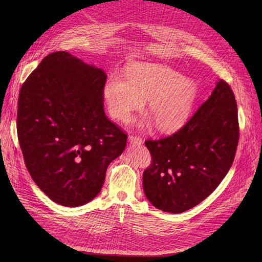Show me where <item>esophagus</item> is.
I'll return each instance as SVG.
<instances>
[{"mask_svg": "<svg viewBox=\"0 0 262 262\" xmlns=\"http://www.w3.org/2000/svg\"><path fill=\"white\" fill-rule=\"evenodd\" d=\"M128 140L133 143H138V144H141L142 143V139L140 138L139 136H136V135H129L128 137Z\"/></svg>", "mask_w": 262, "mask_h": 262, "instance_id": "esophagus-1", "label": "esophagus"}]
</instances>
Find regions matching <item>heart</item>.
Here are the masks:
<instances>
[{"instance_id": "b5f03b06", "label": "heart", "mask_w": 262, "mask_h": 262, "mask_svg": "<svg viewBox=\"0 0 262 262\" xmlns=\"http://www.w3.org/2000/svg\"><path fill=\"white\" fill-rule=\"evenodd\" d=\"M103 95L110 116L121 122L130 121L134 112L148 100V112L157 128L173 132L188 120L198 88L193 80L166 64L140 63L129 69L126 79L118 74L110 76Z\"/></svg>"}]
</instances>
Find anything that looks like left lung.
<instances>
[{
	"instance_id": "8db88e82",
	"label": "left lung",
	"mask_w": 262,
	"mask_h": 262,
	"mask_svg": "<svg viewBox=\"0 0 262 262\" xmlns=\"http://www.w3.org/2000/svg\"><path fill=\"white\" fill-rule=\"evenodd\" d=\"M239 141L235 94L220 79L208 100L185 125L158 140H146L152 162L143 189L157 209L181 213L209 196L229 171Z\"/></svg>"
}]
</instances>
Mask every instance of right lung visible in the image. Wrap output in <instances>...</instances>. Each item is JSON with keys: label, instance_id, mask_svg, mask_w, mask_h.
Listing matches in <instances>:
<instances>
[{"label": "right lung", "instance_id": "right-lung-1", "mask_svg": "<svg viewBox=\"0 0 262 262\" xmlns=\"http://www.w3.org/2000/svg\"><path fill=\"white\" fill-rule=\"evenodd\" d=\"M102 69L70 53L49 54L23 82L17 133L33 181L55 203L85 205L100 193L127 134L104 112Z\"/></svg>", "mask_w": 262, "mask_h": 262}]
</instances>
